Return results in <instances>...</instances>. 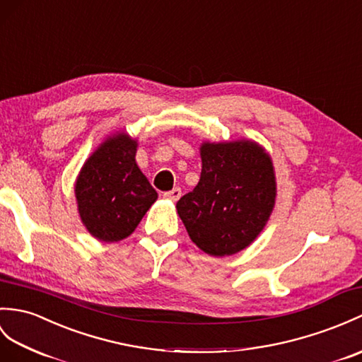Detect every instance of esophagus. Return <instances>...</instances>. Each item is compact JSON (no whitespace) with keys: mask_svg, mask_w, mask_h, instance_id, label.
<instances>
[{"mask_svg":"<svg viewBox=\"0 0 362 362\" xmlns=\"http://www.w3.org/2000/svg\"><path fill=\"white\" fill-rule=\"evenodd\" d=\"M180 196H182V189L180 188H173L171 191L163 192V197L165 199H170L173 202H177L180 199Z\"/></svg>","mask_w":362,"mask_h":362,"instance_id":"esophagus-1","label":"esophagus"}]
</instances>
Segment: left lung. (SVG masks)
<instances>
[{"mask_svg":"<svg viewBox=\"0 0 362 362\" xmlns=\"http://www.w3.org/2000/svg\"><path fill=\"white\" fill-rule=\"evenodd\" d=\"M196 188L177 202L191 240L209 256L247 248L270 217L276 199L272 158L248 140L204 143Z\"/></svg>","mask_w":362,"mask_h":362,"instance_id":"left-lung-1","label":"left lung"}]
</instances>
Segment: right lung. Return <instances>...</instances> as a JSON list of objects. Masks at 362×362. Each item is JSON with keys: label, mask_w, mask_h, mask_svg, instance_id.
<instances>
[{"label": "right lung", "mask_w": 362, "mask_h": 362, "mask_svg": "<svg viewBox=\"0 0 362 362\" xmlns=\"http://www.w3.org/2000/svg\"><path fill=\"white\" fill-rule=\"evenodd\" d=\"M137 141L126 134L109 137L85 166L75 183L78 213L92 236L117 242L137 228L157 200L136 163Z\"/></svg>", "instance_id": "add662e5"}]
</instances>
